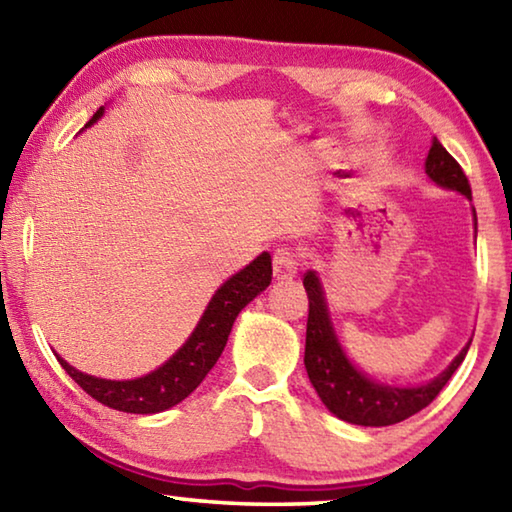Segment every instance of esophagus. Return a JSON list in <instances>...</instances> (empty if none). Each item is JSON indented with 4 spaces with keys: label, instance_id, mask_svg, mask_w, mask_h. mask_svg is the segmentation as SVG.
I'll use <instances>...</instances> for the list:
<instances>
[{
    "label": "esophagus",
    "instance_id": "1",
    "mask_svg": "<svg viewBox=\"0 0 512 512\" xmlns=\"http://www.w3.org/2000/svg\"><path fill=\"white\" fill-rule=\"evenodd\" d=\"M273 273L277 280H291L298 273V255L287 246L277 248L273 255Z\"/></svg>",
    "mask_w": 512,
    "mask_h": 512
}]
</instances>
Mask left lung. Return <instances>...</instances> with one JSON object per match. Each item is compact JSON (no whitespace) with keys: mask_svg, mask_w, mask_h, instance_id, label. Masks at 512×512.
I'll return each mask as SVG.
<instances>
[{"mask_svg":"<svg viewBox=\"0 0 512 512\" xmlns=\"http://www.w3.org/2000/svg\"><path fill=\"white\" fill-rule=\"evenodd\" d=\"M427 176L443 189L463 194L472 201V189L467 176L447 149L433 137V144L424 162ZM474 212V207H472ZM476 230V212H474ZM307 298H309V318H307V343H305V368L311 386L323 404L336 418L361 427H388L406 418H411L424 406H429L436 395L443 391L445 384L461 366L470 343L456 354V359L440 372L436 379L420 386H388L372 379L354 366L343 352L339 339H336L332 318H329L327 300L323 284L316 271H307L302 277Z\"/></svg>","mask_w":512,"mask_h":512,"instance_id":"left-lung-1","label":"left lung"}]
</instances>
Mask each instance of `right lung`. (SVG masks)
Instances as JSON below:
<instances>
[{"label":"right lung","mask_w":512,"mask_h":512,"mask_svg":"<svg viewBox=\"0 0 512 512\" xmlns=\"http://www.w3.org/2000/svg\"><path fill=\"white\" fill-rule=\"evenodd\" d=\"M103 117V108L94 112L85 128ZM273 266L271 255L262 253L255 257L246 268H241L230 280H225L205 307L201 320H198L192 336L183 343L169 361H164L160 368L137 379H101L85 375V372L69 366L65 359L58 361L65 372L79 384L85 393L94 400L110 406L115 411L124 413H160L167 411L178 402H183L187 395H192L198 384L205 379L207 372L219 361L221 352L228 343L230 329L235 325L239 311L250 300L257 298L268 284H271Z\"/></svg>","instance_id":"obj_1"}]
</instances>
